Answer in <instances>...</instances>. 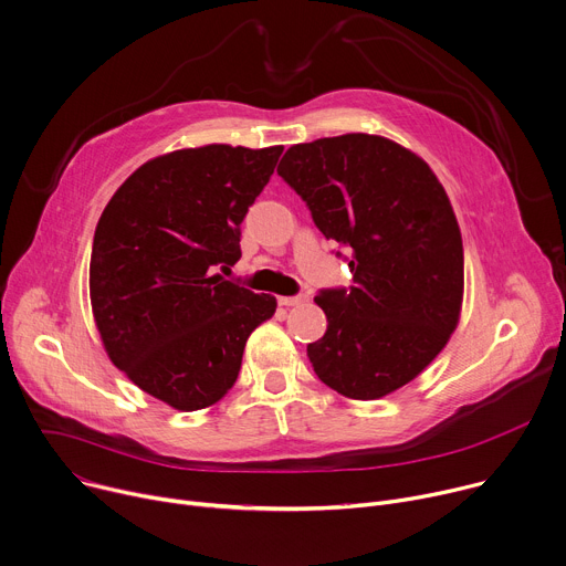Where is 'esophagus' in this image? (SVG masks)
Segmentation results:
<instances>
[{"instance_id": "34e87169", "label": "esophagus", "mask_w": 566, "mask_h": 566, "mask_svg": "<svg viewBox=\"0 0 566 566\" xmlns=\"http://www.w3.org/2000/svg\"><path fill=\"white\" fill-rule=\"evenodd\" d=\"M310 298L305 294H298V296H279V305H285V307H292V305H305Z\"/></svg>"}]
</instances>
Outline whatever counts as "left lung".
I'll use <instances>...</instances> for the list:
<instances>
[{
  "mask_svg": "<svg viewBox=\"0 0 566 566\" xmlns=\"http://www.w3.org/2000/svg\"><path fill=\"white\" fill-rule=\"evenodd\" d=\"M276 172L328 240L350 249V290H324L326 335L307 344L319 380L385 398L446 348L463 305L461 229L433 170L409 148L350 133L287 148Z\"/></svg>",
  "mask_w": 566,
  "mask_h": 566,
  "instance_id": "left-lung-1",
  "label": "left lung"
}]
</instances>
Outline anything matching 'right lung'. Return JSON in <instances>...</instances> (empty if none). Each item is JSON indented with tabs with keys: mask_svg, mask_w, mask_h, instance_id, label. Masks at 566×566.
I'll return each mask as SVG.
<instances>
[{
	"mask_svg": "<svg viewBox=\"0 0 566 566\" xmlns=\"http://www.w3.org/2000/svg\"><path fill=\"white\" fill-rule=\"evenodd\" d=\"M283 146L209 144L139 166L107 202L94 233L90 298L107 357L177 411L222 400L242 350L276 312L216 274L240 259V224Z\"/></svg>",
	"mask_w": 566,
	"mask_h": 566,
	"instance_id": "add662e5",
	"label": "right lung"
}]
</instances>
